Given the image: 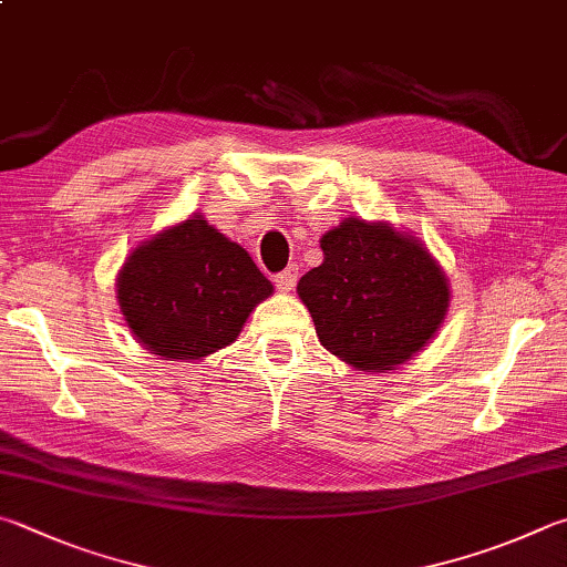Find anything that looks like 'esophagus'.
Returning a JSON list of instances; mask_svg holds the SVG:
<instances>
[{
    "instance_id": "34e87169",
    "label": "esophagus",
    "mask_w": 567,
    "mask_h": 567,
    "mask_svg": "<svg viewBox=\"0 0 567 567\" xmlns=\"http://www.w3.org/2000/svg\"><path fill=\"white\" fill-rule=\"evenodd\" d=\"M297 280H300V270H297V265L287 267V270H282L280 275H275V285L280 292H292Z\"/></svg>"
}]
</instances>
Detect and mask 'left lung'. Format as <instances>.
I'll return each mask as SVG.
<instances>
[{"label": "left lung", "mask_w": 567, "mask_h": 567, "mask_svg": "<svg viewBox=\"0 0 567 567\" xmlns=\"http://www.w3.org/2000/svg\"><path fill=\"white\" fill-rule=\"evenodd\" d=\"M319 248L324 260L297 282V295L327 352L359 372H386L436 337L451 305L449 277L419 238L352 215Z\"/></svg>", "instance_id": "8db88e82"}]
</instances>
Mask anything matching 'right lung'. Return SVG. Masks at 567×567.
Here are the masks:
<instances>
[{
  "label": "right lung",
  "instance_id": "obj_1",
  "mask_svg": "<svg viewBox=\"0 0 567 567\" xmlns=\"http://www.w3.org/2000/svg\"><path fill=\"white\" fill-rule=\"evenodd\" d=\"M272 295L248 250L193 213L133 248L116 277L131 334L158 359H203L240 337Z\"/></svg>",
  "mask_w": 567,
  "mask_h": 567
}]
</instances>
